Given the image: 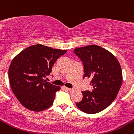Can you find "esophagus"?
<instances>
[{
	"mask_svg": "<svg viewBox=\"0 0 134 134\" xmlns=\"http://www.w3.org/2000/svg\"><path fill=\"white\" fill-rule=\"evenodd\" d=\"M65 88L68 91H70V92H73V91H75V88H67V87H65Z\"/></svg>",
	"mask_w": 134,
	"mask_h": 134,
	"instance_id": "esophagus-1",
	"label": "esophagus"
}]
</instances>
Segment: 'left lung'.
<instances>
[{"label": "left lung", "mask_w": 134, "mask_h": 134, "mask_svg": "<svg viewBox=\"0 0 134 134\" xmlns=\"http://www.w3.org/2000/svg\"><path fill=\"white\" fill-rule=\"evenodd\" d=\"M74 53L84 65L83 78H92L93 91H82V99L77 107L87 114L101 112L113 102L122 84V72L116 57L106 49L90 45L76 47Z\"/></svg>", "instance_id": "left-lung-1"}]
</instances>
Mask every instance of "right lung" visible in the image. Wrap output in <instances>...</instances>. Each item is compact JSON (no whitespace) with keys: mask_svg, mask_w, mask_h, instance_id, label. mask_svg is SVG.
<instances>
[{"mask_svg":"<svg viewBox=\"0 0 134 134\" xmlns=\"http://www.w3.org/2000/svg\"><path fill=\"white\" fill-rule=\"evenodd\" d=\"M67 50L58 49L42 44L22 50L12 59L8 78L12 91L25 108L40 112L53 104L55 92L61 87L46 82L56 60Z\"/></svg>","mask_w":134,"mask_h":134,"instance_id":"obj_1","label":"right lung"}]
</instances>
